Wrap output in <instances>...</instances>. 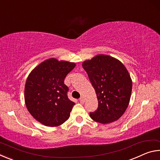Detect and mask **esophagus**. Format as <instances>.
<instances>
[{
    "mask_svg": "<svg viewBox=\"0 0 160 160\" xmlns=\"http://www.w3.org/2000/svg\"><path fill=\"white\" fill-rule=\"evenodd\" d=\"M79 101L80 102V103H84L85 102V98H84L83 97H81L79 99Z\"/></svg>",
    "mask_w": 160,
    "mask_h": 160,
    "instance_id": "esophagus-1",
    "label": "esophagus"
}]
</instances>
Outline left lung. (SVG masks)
<instances>
[{"instance_id":"8db88e82","label":"left lung","mask_w":160,"mask_h":160,"mask_svg":"<svg viewBox=\"0 0 160 160\" xmlns=\"http://www.w3.org/2000/svg\"><path fill=\"white\" fill-rule=\"evenodd\" d=\"M82 67L98 99L97 109L90 113L91 118L103 124L118 120L131 95L132 80L126 68L116 58L102 54L84 61Z\"/></svg>"}]
</instances>
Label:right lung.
Returning a JSON list of instances; mask_svg holds the SVG:
<instances>
[{"mask_svg":"<svg viewBox=\"0 0 160 160\" xmlns=\"http://www.w3.org/2000/svg\"><path fill=\"white\" fill-rule=\"evenodd\" d=\"M75 67V63L51 58L29 73L25 87L26 107L44 126H58L69 118L75 103L68 97L64 79Z\"/></svg>","mask_w":160,"mask_h":160,"instance_id":"obj_1","label":"right lung"}]
</instances>
